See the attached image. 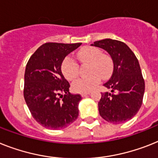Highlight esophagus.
Returning <instances> with one entry per match:
<instances>
[{
	"mask_svg": "<svg viewBox=\"0 0 158 158\" xmlns=\"http://www.w3.org/2000/svg\"><path fill=\"white\" fill-rule=\"evenodd\" d=\"M90 94V92H82L81 94V96L82 97H85V96H86V95H88V94Z\"/></svg>",
	"mask_w": 158,
	"mask_h": 158,
	"instance_id": "34e87169",
	"label": "esophagus"
}]
</instances>
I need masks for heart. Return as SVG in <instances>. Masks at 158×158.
Here are the masks:
<instances>
[{
    "label": "heart",
    "instance_id": "1",
    "mask_svg": "<svg viewBox=\"0 0 158 158\" xmlns=\"http://www.w3.org/2000/svg\"><path fill=\"white\" fill-rule=\"evenodd\" d=\"M77 59L81 64H89L86 77L78 78L72 84L76 92H88L99 84L101 77L107 78L113 69L112 60L107 55H102L101 50L94 47H85L77 52ZM61 70L68 80H73L78 74V64L73 59L68 56L64 60Z\"/></svg>",
    "mask_w": 158,
    "mask_h": 158
}]
</instances>
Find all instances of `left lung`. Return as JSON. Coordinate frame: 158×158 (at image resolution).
Instances as JSON below:
<instances>
[{
	"mask_svg": "<svg viewBox=\"0 0 158 158\" xmlns=\"http://www.w3.org/2000/svg\"><path fill=\"white\" fill-rule=\"evenodd\" d=\"M91 46L106 51L113 61V73L103 85L110 93H102L98 110L102 118L112 123L130 120L139 111L144 93V81L137 58L127 44L106 39Z\"/></svg>",
	"mask_w": 158,
	"mask_h": 158,
	"instance_id": "1",
	"label": "left lung"
}]
</instances>
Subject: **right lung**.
Wrapping results in <instances>:
<instances>
[{"label":"right lung","mask_w":158,"mask_h":158,"mask_svg":"<svg viewBox=\"0 0 158 158\" xmlns=\"http://www.w3.org/2000/svg\"><path fill=\"white\" fill-rule=\"evenodd\" d=\"M81 45V43H47L38 48L27 62L25 101L33 118L46 128H64L79 114L81 96L69 92L70 85L61 72V65L65 57Z\"/></svg>","instance_id":"obj_1"}]
</instances>
